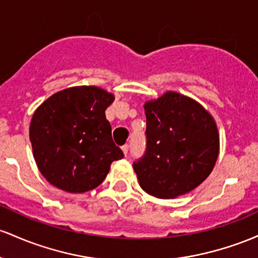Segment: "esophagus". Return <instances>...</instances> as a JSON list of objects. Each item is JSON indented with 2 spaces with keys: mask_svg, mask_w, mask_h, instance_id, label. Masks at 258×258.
Masks as SVG:
<instances>
[{
  "mask_svg": "<svg viewBox=\"0 0 258 258\" xmlns=\"http://www.w3.org/2000/svg\"><path fill=\"white\" fill-rule=\"evenodd\" d=\"M121 151H123L124 155L126 156V153H128V151H129V146H128V145H123V146H121Z\"/></svg>",
  "mask_w": 258,
  "mask_h": 258,
  "instance_id": "34e87169",
  "label": "esophagus"
}]
</instances>
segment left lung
I'll list each match as a JSON object with an SVG mask.
<instances>
[{
  "mask_svg": "<svg viewBox=\"0 0 258 258\" xmlns=\"http://www.w3.org/2000/svg\"><path fill=\"white\" fill-rule=\"evenodd\" d=\"M147 147L133 164L141 189L158 199L192 191L215 168L219 133L215 118L198 101L167 91L146 101Z\"/></svg>",
  "mask_w": 258,
  "mask_h": 258,
  "instance_id": "8db88e82",
  "label": "left lung"
}]
</instances>
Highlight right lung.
<instances>
[{
	"label": "right lung",
	"instance_id": "1",
	"mask_svg": "<svg viewBox=\"0 0 258 258\" xmlns=\"http://www.w3.org/2000/svg\"><path fill=\"white\" fill-rule=\"evenodd\" d=\"M113 101L111 92L83 85L56 92L37 107L29 138L48 183L67 192H86L105 180L112 162L124 157L105 115Z\"/></svg>",
	"mask_w": 258,
	"mask_h": 258
}]
</instances>
